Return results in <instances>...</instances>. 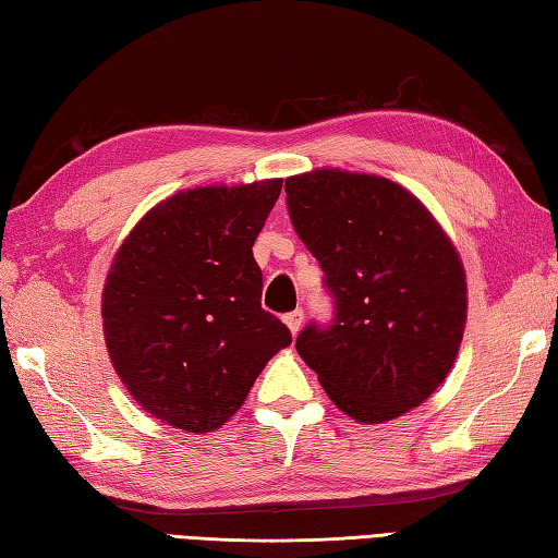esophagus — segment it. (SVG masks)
<instances>
[{
    "instance_id": "obj_1",
    "label": "esophagus",
    "mask_w": 558,
    "mask_h": 558,
    "mask_svg": "<svg viewBox=\"0 0 558 558\" xmlns=\"http://www.w3.org/2000/svg\"><path fill=\"white\" fill-rule=\"evenodd\" d=\"M302 324H304V312H302V310H294V312H290V314L286 316V326L290 328L292 336L300 333Z\"/></svg>"
}]
</instances>
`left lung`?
Instances as JSON below:
<instances>
[{"label": "left lung", "mask_w": 558, "mask_h": 558, "mask_svg": "<svg viewBox=\"0 0 558 558\" xmlns=\"http://www.w3.org/2000/svg\"><path fill=\"white\" fill-rule=\"evenodd\" d=\"M300 240L326 272L333 326L298 352L362 424L422 405L444 384L468 322L465 268L422 201L386 177L322 168L286 180Z\"/></svg>", "instance_id": "8db88e82"}]
</instances>
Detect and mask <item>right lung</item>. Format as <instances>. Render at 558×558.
<instances>
[{"mask_svg":"<svg viewBox=\"0 0 558 558\" xmlns=\"http://www.w3.org/2000/svg\"><path fill=\"white\" fill-rule=\"evenodd\" d=\"M282 180L210 184L153 206L117 248L102 333L117 376L153 417L208 434L242 408L272 354L292 342L260 310L252 246Z\"/></svg>","mask_w":558,"mask_h":558,"instance_id":"right-lung-1","label":"right lung"}]
</instances>
